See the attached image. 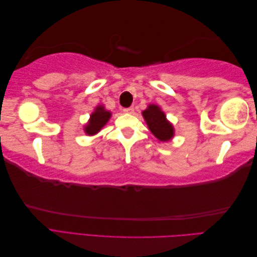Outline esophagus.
<instances>
[{
    "mask_svg": "<svg viewBox=\"0 0 257 257\" xmlns=\"http://www.w3.org/2000/svg\"><path fill=\"white\" fill-rule=\"evenodd\" d=\"M123 112L125 113H133L134 112V108L133 107H128V108H124Z\"/></svg>",
    "mask_w": 257,
    "mask_h": 257,
    "instance_id": "1",
    "label": "esophagus"
}]
</instances>
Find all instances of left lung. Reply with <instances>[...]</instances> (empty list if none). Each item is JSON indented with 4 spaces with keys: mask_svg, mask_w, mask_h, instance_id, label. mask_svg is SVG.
I'll return each mask as SVG.
<instances>
[{
    "mask_svg": "<svg viewBox=\"0 0 257 257\" xmlns=\"http://www.w3.org/2000/svg\"><path fill=\"white\" fill-rule=\"evenodd\" d=\"M144 118L151 133L162 142H167L174 135V128L167 120L165 113L157 105H150L143 111Z\"/></svg>",
    "mask_w": 257,
    "mask_h": 257,
    "instance_id": "obj_1",
    "label": "left lung"
}]
</instances>
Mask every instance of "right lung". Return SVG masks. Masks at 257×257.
Wrapping results in <instances>:
<instances>
[{"instance_id":"1","label":"right lung","mask_w":257,"mask_h":257,"mask_svg":"<svg viewBox=\"0 0 257 257\" xmlns=\"http://www.w3.org/2000/svg\"><path fill=\"white\" fill-rule=\"evenodd\" d=\"M111 113L109 111H106L104 109V107L98 106L96 108V110L91 114V119L90 122L88 123V125L85 126V133L88 135H94L99 130L102 128L107 121L109 120Z\"/></svg>"}]
</instances>
